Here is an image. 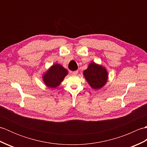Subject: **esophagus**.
<instances>
[{
    "instance_id": "esophagus-1",
    "label": "esophagus",
    "mask_w": 147,
    "mask_h": 147,
    "mask_svg": "<svg viewBox=\"0 0 147 147\" xmlns=\"http://www.w3.org/2000/svg\"><path fill=\"white\" fill-rule=\"evenodd\" d=\"M78 73V71H74L72 72V74H73V75H76Z\"/></svg>"
}]
</instances>
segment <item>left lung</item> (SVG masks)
Masks as SVG:
<instances>
[{"label":"left lung","instance_id":"1","mask_svg":"<svg viewBox=\"0 0 147 147\" xmlns=\"http://www.w3.org/2000/svg\"><path fill=\"white\" fill-rule=\"evenodd\" d=\"M83 75L90 86L93 89L102 88L108 79V73L106 69L95 62H91L88 68L83 71Z\"/></svg>","mask_w":147,"mask_h":147}]
</instances>
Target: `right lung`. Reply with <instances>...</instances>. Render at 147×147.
Listing matches in <instances>:
<instances>
[{
  "label": "right lung",
  "mask_w": 147,
  "mask_h": 147,
  "mask_svg": "<svg viewBox=\"0 0 147 147\" xmlns=\"http://www.w3.org/2000/svg\"><path fill=\"white\" fill-rule=\"evenodd\" d=\"M68 71L59 64H55L43 75V80L47 86L55 88L60 85Z\"/></svg>",
  "instance_id": "1"
}]
</instances>
